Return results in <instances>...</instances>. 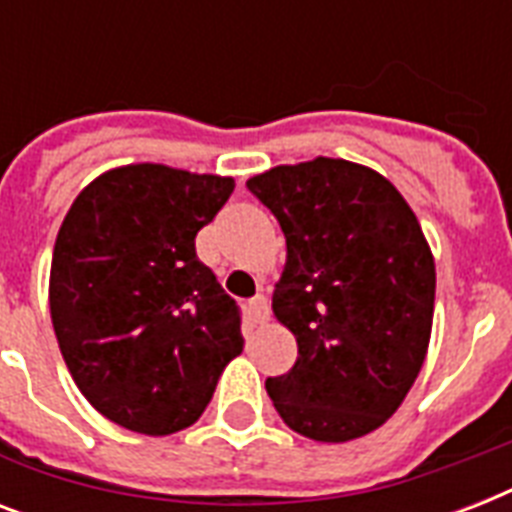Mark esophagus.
<instances>
[{
    "label": "esophagus",
    "instance_id": "obj_1",
    "mask_svg": "<svg viewBox=\"0 0 512 512\" xmlns=\"http://www.w3.org/2000/svg\"><path fill=\"white\" fill-rule=\"evenodd\" d=\"M247 311H249V319L255 321V324H265L268 316H271V311H268V300H265L263 295L252 297V300L247 303Z\"/></svg>",
    "mask_w": 512,
    "mask_h": 512
}]
</instances>
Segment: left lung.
Segmentation results:
<instances>
[{
	"instance_id": "1",
	"label": "left lung",
	"mask_w": 512,
	"mask_h": 512,
	"mask_svg": "<svg viewBox=\"0 0 512 512\" xmlns=\"http://www.w3.org/2000/svg\"><path fill=\"white\" fill-rule=\"evenodd\" d=\"M287 239L273 316L297 361L265 390L289 428L321 444L372 433L428 356L436 263L396 185L364 164L316 156L247 180Z\"/></svg>"
}]
</instances>
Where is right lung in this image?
<instances>
[{
  "label": "right lung",
  "instance_id": "right-lung-1",
  "mask_svg": "<svg viewBox=\"0 0 512 512\" xmlns=\"http://www.w3.org/2000/svg\"><path fill=\"white\" fill-rule=\"evenodd\" d=\"M233 177L167 164L103 172L63 217L50 268L60 353L116 425L170 436L199 420L244 350L239 308L196 257Z\"/></svg>",
  "mask_w": 512,
  "mask_h": 512
}]
</instances>
